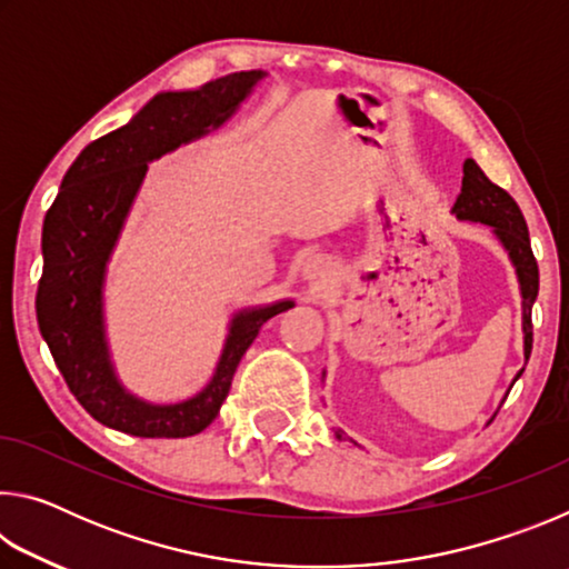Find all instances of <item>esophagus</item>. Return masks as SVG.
<instances>
[{
  "instance_id": "34e87169",
  "label": "esophagus",
  "mask_w": 569,
  "mask_h": 569,
  "mask_svg": "<svg viewBox=\"0 0 569 569\" xmlns=\"http://www.w3.org/2000/svg\"><path fill=\"white\" fill-rule=\"evenodd\" d=\"M303 273L308 281H316V283H326L329 281V266H326L323 261H319V258H313V261H308Z\"/></svg>"
}]
</instances>
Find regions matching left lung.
<instances>
[{
    "label": "left lung",
    "instance_id": "8db88e82",
    "mask_svg": "<svg viewBox=\"0 0 569 569\" xmlns=\"http://www.w3.org/2000/svg\"><path fill=\"white\" fill-rule=\"evenodd\" d=\"M455 213L461 220H477V223H487L495 228L497 238L502 240V246L509 250V258L517 268L519 286H522L525 298V356L529 359L532 353V303L539 291V268L537 258L529 246L527 223L515 198L509 196L505 188L495 186L489 180L475 160L465 162V178H461V192L455 203ZM522 377V371L517 373V379ZM515 379V381H517ZM336 437L341 439V431H336ZM356 445V441H351Z\"/></svg>",
    "mask_w": 569,
    "mask_h": 569
}]
</instances>
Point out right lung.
I'll use <instances>...</instances> for the list:
<instances>
[{"label":"right lung","instance_id":"right-lung-1","mask_svg":"<svg viewBox=\"0 0 569 569\" xmlns=\"http://www.w3.org/2000/svg\"><path fill=\"white\" fill-rule=\"evenodd\" d=\"M261 77L263 72H233L196 92L158 94L130 124L80 152L47 210L37 321L64 383L104 427L146 439L200 435L218 417L258 329L293 306L281 301L236 316L213 381L176 407L138 401L112 373L102 333V271L148 162L223 122Z\"/></svg>","mask_w":569,"mask_h":569}]
</instances>
